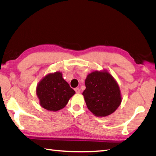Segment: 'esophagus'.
<instances>
[{
    "mask_svg": "<svg viewBox=\"0 0 156 156\" xmlns=\"http://www.w3.org/2000/svg\"><path fill=\"white\" fill-rule=\"evenodd\" d=\"M75 92H76L77 94H79V93H80V89L79 88H75Z\"/></svg>",
    "mask_w": 156,
    "mask_h": 156,
    "instance_id": "obj_1",
    "label": "esophagus"
}]
</instances>
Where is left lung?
I'll use <instances>...</instances> for the list:
<instances>
[{"mask_svg": "<svg viewBox=\"0 0 156 156\" xmlns=\"http://www.w3.org/2000/svg\"><path fill=\"white\" fill-rule=\"evenodd\" d=\"M85 86L83 95L88 108L95 116H107L120 106V88L109 73L105 71L92 72L87 75Z\"/></svg>", "mask_w": 156, "mask_h": 156, "instance_id": "obj_1", "label": "left lung"}]
</instances>
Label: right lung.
Instances as JSON below:
<instances>
[{"label": "right lung", "instance_id": "right-lung-1", "mask_svg": "<svg viewBox=\"0 0 156 156\" xmlns=\"http://www.w3.org/2000/svg\"><path fill=\"white\" fill-rule=\"evenodd\" d=\"M75 93L59 72L47 75L36 88L40 105L50 111L62 109Z\"/></svg>", "mask_w": 156, "mask_h": 156}]
</instances>
